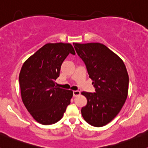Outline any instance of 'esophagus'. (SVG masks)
Returning a JSON list of instances; mask_svg holds the SVG:
<instances>
[{
    "instance_id": "34e87169",
    "label": "esophagus",
    "mask_w": 148,
    "mask_h": 148,
    "mask_svg": "<svg viewBox=\"0 0 148 148\" xmlns=\"http://www.w3.org/2000/svg\"><path fill=\"white\" fill-rule=\"evenodd\" d=\"M73 96L75 97V96H77L79 95V94H80V92H79V91H77V90L73 91Z\"/></svg>"
}]
</instances>
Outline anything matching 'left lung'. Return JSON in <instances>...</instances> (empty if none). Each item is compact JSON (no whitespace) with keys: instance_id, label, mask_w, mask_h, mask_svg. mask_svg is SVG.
<instances>
[{"instance_id":"obj_1","label":"left lung","mask_w":148,"mask_h":148,"mask_svg":"<svg viewBox=\"0 0 148 148\" xmlns=\"http://www.w3.org/2000/svg\"><path fill=\"white\" fill-rule=\"evenodd\" d=\"M87 68L95 92H82L87 99L81 112L84 120L96 127L113 119L127 100L129 75L123 61L101 43H73Z\"/></svg>"}]
</instances>
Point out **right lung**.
Masks as SVG:
<instances>
[{"label": "right lung", "instance_id": "right-lung-1", "mask_svg": "<svg viewBox=\"0 0 148 148\" xmlns=\"http://www.w3.org/2000/svg\"><path fill=\"white\" fill-rule=\"evenodd\" d=\"M75 52L69 43H47L23 64L19 76L22 101L40 124L47 125L62 118L71 103L73 92L56 86L61 66Z\"/></svg>", "mask_w": 148, "mask_h": 148}]
</instances>
